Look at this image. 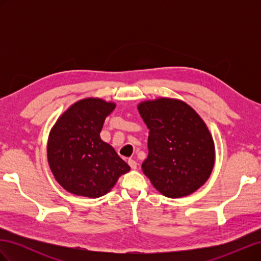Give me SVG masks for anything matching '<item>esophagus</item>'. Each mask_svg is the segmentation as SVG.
Here are the masks:
<instances>
[{
	"instance_id": "esophagus-1",
	"label": "esophagus",
	"mask_w": 261,
	"mask_h": 261,
	"mask_svg": "<svg viewBox=\"0 0 261 261\" xmlns=\"http://www.w3.org/2000/svg\"><path fill=\"white\" fill-rule=\"evenodd\" d=\"M128 164H129V167H130L133 170H135V169L137 168V162H136L135 160L129 159V160H128Z\"/></svg>"
}]
</instances>
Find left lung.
Wrapping results in <instances>:
<instances>
[{
  "instance_id": "obj_1",
  "label": "left lung",
  "mask_w": 261,
  "mask_h": 261,
  "mask_svg": "<svg viewBox=\"0 0 261 261\" xmlns=\"http://www.w3.org/2000/svg\"><path fill=\"white\" fill-rule=\"evenodd\" d=\"M137 108L149 128V153L141 165L145 175L169 198L196 192L215 165V143L207 125L177 99L143 101Z\"/></svg>"
}]
</instances>
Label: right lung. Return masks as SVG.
Segmentation results:
<instances>
[{
  "instance_id": "add662e5",
  "label": "right lung",
  "mask_w": 261,
  "mask_h": 261,
  "mask_svg": "<svg viewBox=\"0 0 261 261\" xmlns=\"http://www.w3.org/2000/svg\"><path fill=\"white\" fill-rule=\"evenodd\" d=\"M115 103L99 98L77 101L52 127L48 140V162L58 183L77 196L98 198L111 192L129 165L100 132Z\"/></svg>"
}]
</instances>
